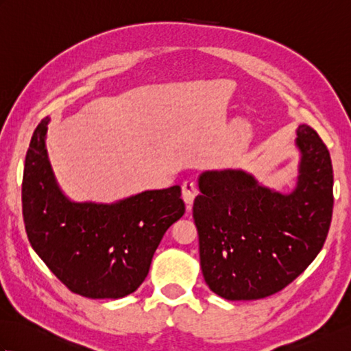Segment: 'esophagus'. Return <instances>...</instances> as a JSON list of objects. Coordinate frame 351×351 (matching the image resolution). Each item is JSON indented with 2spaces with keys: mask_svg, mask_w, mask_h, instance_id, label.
<instances>
[{
  "mask_svg": "<svg viewBox=\"0 0 351 351\" xmlns=\"http://www.w3.org/2000/svg\"><path fill=\"white\" fill-rule=\"evenodd\" d=\"M199 195V187L195 180H185L182 184V199L185 200V204H187V210H190L191 205H193V200L196 199V196Z\"/></svg>",
  "mask_w": 351,
  "mask_h": 351,
  "instance_id": "obj_1",
  "label": "esophagus"
}]
</instances>
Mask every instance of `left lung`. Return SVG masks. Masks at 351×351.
<instances>
[{
    "label": "left lung",
    "instance_id": "left-lung-1",
    "mask_svg": "<svg viewBox=\"0 0 351 351\" xmlns=\"http://www.w3.org/2000/svg\"><path fill=\"white\" fill-rule=\"evenodd\" d=\"M302 152L297 189L279 195L241 170L206 171L193 205L206 285L226 300L279 293L315 259L333 213L330 154L308 125L297 131Z\"/></svg>",
    "mask_w": 351,
    "mask_h": 351
}]
</instances>
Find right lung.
<instances>
[{
  "mask_svg": "<svg viewBox=\"0 0 351 351\" xmlns=\"http://www.w3.org/2000/svg\"><path fill=\"white\" fill-rule=\"evenodd\" d=\"M42 119L25 156L22 214L29 244L57 279L88 299H121L146 279L166 230L185 213L181 187L149 190L113 205L73 204L58 190Z\"/></svg>",
  "mask_w": 351,
  "mask_h": 351,
  "instance_id": "right-lung-1",
  "label": "right lung"
}]
</instances>
